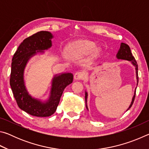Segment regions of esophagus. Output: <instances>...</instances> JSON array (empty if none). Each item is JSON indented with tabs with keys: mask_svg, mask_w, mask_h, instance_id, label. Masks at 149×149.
Here are the masks:
<instances>
[{
	"mask_svg": "<svg viewBox=\"0 0 149 149\" xmlns=\"http://www.w3.org/2000/svg\"><path fill=\"white\" fill-rule=\"evenodd\" d=\"M84 77V74L81 72H77L74 74V79L75 80H81Z\"/></svg>",
	"mask_w": 149,
	"mask_h": 149,
	"instance_id": "obj_1",
	"label": "esophagus"
}]
</instances>
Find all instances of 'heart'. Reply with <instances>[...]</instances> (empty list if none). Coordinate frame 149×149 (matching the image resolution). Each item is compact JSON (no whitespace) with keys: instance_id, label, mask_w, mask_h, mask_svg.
I'll list each match as a JSON object with an SVG mask.
<instances>
[{"instance_id":"1","label":"heart","mask_w":149,"mask_h":149,"mask_svg":"<svg viewBox=\"0 0 149 149\" xmlns=\"http://www.w3.org/2000/svg\"><path fill=\"white\" fill-rule=\"evenodd\" d=\"M95 48V45L91 41H79L70 45L68 52L73 57L81 56L92 52Z\"/></svg>"}]
</instances>
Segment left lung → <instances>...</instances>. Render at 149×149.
I'll use <instances>...</instances> for the list:
<instances>
[{"mask_svg": "<svg viewBox=\"0 0 149 149\" xmlns=\"http://www.w3.org/2000/svg\"><path fill=\"white\" fill-rule=\"evenodd\" d=\"M117 58L118 59H122V60H128V61H131L132 62V64L135 66V69H136V75H137V84H138V81H139V77H138V65L137 63L136 62V60L135 59L134 56H133V54L131 52L130 48L128 46L127 44L123 43L122 42L121 43V46H120V49L118 51V54H117ZM135 93H136V91H135L134 93V96H133V99L132 103L130 106L129 108L127 110H129L130 108L132 107V106L133 104V102H134L135 100ZM87 93L85 92V102H86V108H87Z\"/></svg>", "mask_w": 149, "mask_h": 149, "instance_id": "obj_1", "label": "left lung"}]
</instances>
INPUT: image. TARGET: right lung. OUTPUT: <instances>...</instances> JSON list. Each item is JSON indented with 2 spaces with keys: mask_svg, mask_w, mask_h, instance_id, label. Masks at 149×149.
<instances>
[{
  "mask_svg": "<svg viewBox=\"0 0 149 149\" xmlns=\"http://www.w3.org/2000/svg\"><path fill=\"white\" fill-rule=\"evenodd\" d=\"M52 35L49 31L37 32L24 40L12 58L10 85L17 104L27 114L37 117H48L54 114L64 89L74 79L70 73L54 76L50 98L46 102L33 99L27 93L24 81L25 66L32 56L52 46Z\"/></svg>",
  "mask_w": 149,
  "mask_h": 149,
  "instance_id": "add662e5",
  "label": "right lung"
}]
</instances>
